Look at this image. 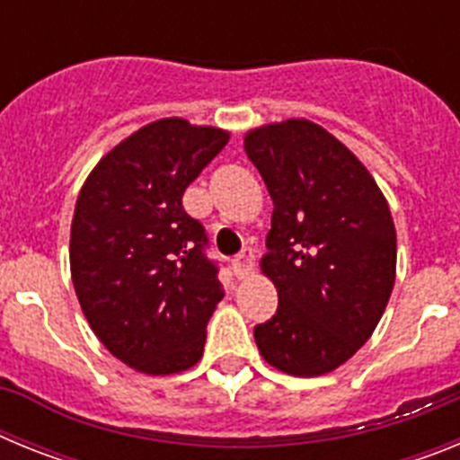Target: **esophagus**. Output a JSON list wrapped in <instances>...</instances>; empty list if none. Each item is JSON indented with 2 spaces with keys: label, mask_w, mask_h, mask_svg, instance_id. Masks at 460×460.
<instances>
[{
  "label": "esophagus",
  "mask_w": 460,
  "mask_h": 460,
  "mask_svg": "<svg viewBox=\"0 0 460 460\" xmlns=\"http://www.w3.org/2000/svg\"><path fill=\"white\" fill-rule=\"evenodd\" d=\"M253 265H255L253 249H251V246H243L242 253H239L237 258L233 260L234 276H237V279H243V276H249L251 270H253Z\"/></svg>",
  "instance_id": "1"
}]
</instances>
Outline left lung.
Wrapping results in <instances>:
<instances>
[{
    "label": "left lung",
    "instance_id": "1",
    "mask_svg": "<svg viewBox=\"0 0 460 460\" xmlns=\"http://www.w3.org/2000/svg\"><path fill=\"white\" fill-rule=\"evenodd\" d=\"M243 149L274 202L260 267L274 280L279 308L255 324V343L279 371L323 376L367 343L389 302V205L359 158L308 119L255 128Z\"/></svg>",
    "mask_w": 460,
    "mask_h": 460
}]
</instances>
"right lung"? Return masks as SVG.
<instances>
[{
	"label": "right lung",
	"mask_w": 460,
	"mask_h": 460,
	"mask_svg": "<svg viewBox=\"0 0 460 460\" xmlns=\"http://www.w3.org/2000/svg\"><path fill=\"white\" fill-rule=\"evenodd\" d=\"M227 133L158 119L119 142L84 181L71 226V276L84 318L117 359L152 376L202 357L223 299L205 226L181 205Z\"/></svg>",
	"instance_id": "obj_1"
}]
</instances>
